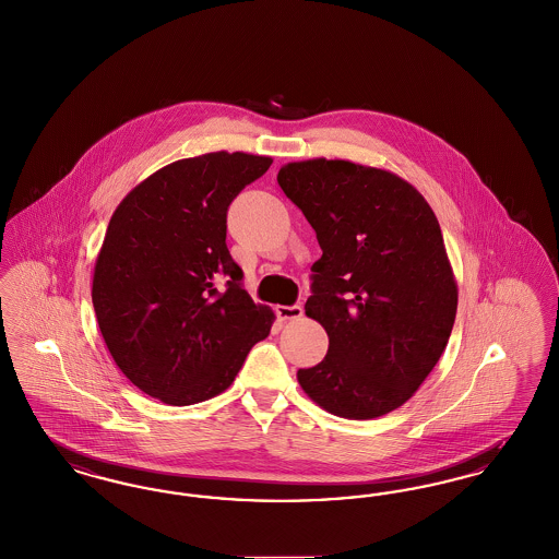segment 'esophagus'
Listing matches in <instances>:
<instances>
[{
	"label": "esophagus",
	"mask_w": 559,
	"mask_h": 559,
	"mask_svg": "<svg viewBox=\"0 0 559 559\" xmlns=\"http://www.w3.org/2000/svg\"><path fill=\"white\" fill-rule=\"evenodd\" d=\"M275 313L282 321H292V319H300L302 317V307L300 305H292V307H275Z\"/></svg>",
	"instance_id": "obj_1"
}]
</instances>
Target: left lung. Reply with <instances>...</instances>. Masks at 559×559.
<instances>
[{
    "label": "left lung",
    "mask_w": 559,
    "mask_h": 559,
    "mask_svg": "<svg viewBox=\"0 0 559 559\" xmlns=\"http://www.w3.org/2000/svg\"><path fill=\"white\" fill-rule=\"evenodd\" d=\"M277 183L323 250L305 313L330 346L298 369V384L346 419L399 409L435 369L457 313L435 211L403 177L341 158L288 163Z\"/></svg>",
    "instance_id": "obj_1"
}]
</instances>
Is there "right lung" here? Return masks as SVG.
Listing matches in <instances>:
<instances>
[{
  "label": "right lung",
  "instance_id": "1",
  "mask_svg": "<svg viewBox=\"0 0 559 559\" xmlns=\"http://www.w3.org/2000/svg\"><path fill=\"white\" fill-rule=\"evenodd\" d=\"M271 163L225 150L175 160L110 217L94 267L97 325L131 384L167 405L229 389L271 332L273 311L243 290L225 243L231 200ZM221 278L226 288L217 292Z\"/></svg>",
  "mask_w": 559,
  "mask_h": 559
}]
</instances>
